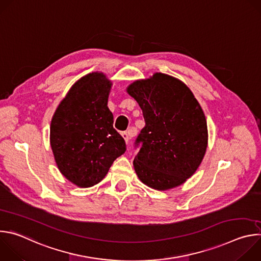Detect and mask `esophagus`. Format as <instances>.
<instances>
[{"label":"esophagus","mask_w":261,"mask_h":261,"mask_svg":"<svg viewBox=\"0 0 261 261\" xmlns=\"http://www.w3.org/2000/svg\"><path fill=\"white\" fill-rule=\"evenodd\" d=\"M122 136H123V138L125 139V142L128 143V141H129V139H130V134H129V132H122Z\"/></svg>","instance_id":"34e87169"}]
</instances>
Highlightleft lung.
Masks as SVG:
<instances>
[{
    "mask_svg": "<svg viewBox=\"0 0 261 261\" xmlns=\"http://www.w3.org/2000/svg\"><path fill=\"white\" fill-rule=\"evenodd\" d=\"M142 110L145 126L135 141L141 147L133 161L138 178L164 191L184 184L199 167L207 146L203 110L179 80L154 73L127 88Z\"/></svg>",
    "mask_w": 261,
    "mask_h": 261,
    "instance_id": "1",
    "label": "left lung"
}]
</instances>
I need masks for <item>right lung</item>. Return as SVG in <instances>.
<instances>
[{
	"instance_id": "1",
	"label": "right lung",
	"mask_w": 261,
	"mask_h": 261,
	"mask_svg": "<svg viewBox=\"0 0 261 261\" xmlns=\"http://www.w3.org/2000/svg\"><path fill=\"white\" fill-rule=\"evenodd\" d=\"M111 82L102 72L80 79L57 107L50 146L61 173L81 188L100 182L126 151L107 106Z\"/></svg>"
}]
</instances>
